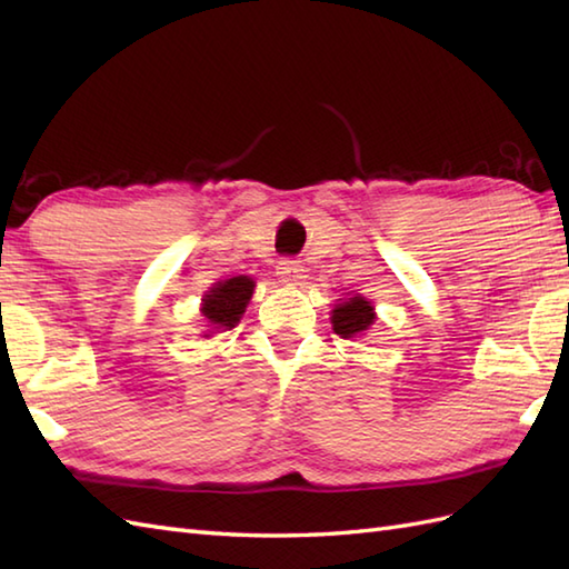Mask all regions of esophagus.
Listing matches in <instances>:
<instances>
[{
	"label": "esophagus",
	"mask_w": 569,
	"mask_h": 569,
	"mask_svg": "<svg viewBox=\"0 0 569 569\" xmlns=\"http://www.w3.org/2000/svg\"><path fill=\"white\" fill-rule=\"evenodd\" d=\"M305 264H299L297 260H282L280 264H277V277H280V282L284 284H301V280H305Z\"/></svg>",
	"instance_id": "34e87169"
}]
</instances>
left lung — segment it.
<instances>
[{
	"label": "left lung",
	"instance_id": "1",
	"mask_svg": "<svg viewBox=\"0 0 569 569\" xmlns=\"http://www.w3.org/2000/svg\"><path fill=\"white\" fill-rule=\"evenodd\" d=\"M375 319L377 313H375L372 301L365 299L362 295L338 299V305H333V311H331L333 331L340 338H358L362 333H368Z\"/></svg>",
	"mask_w": 569,
	"mask_h": 569
}]
</instances>
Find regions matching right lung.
<instances>
[{"mask_svg":"<svg viewBox=\"0 0 569 569\" xmlns=\"http://www.w3.org/2000/svg\"><path fill=\"white\" fill-rule=\"evenodd\" d=\"M252 292H256V282L248 274L229 277L209 287V292L201 297V317L207 321L204 338L213 333L231 331L243 319V313L250 305Z\"/></svg>","mask_w":569,"mask_h":569,"instance_id":"1","label":"right lung"}]
</instances>
